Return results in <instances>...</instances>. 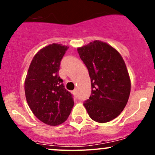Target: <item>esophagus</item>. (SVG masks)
I'll return each instance as SVG.
<instances>
[{"label": "esophagus", "mask_w": 155, "mask_h": 155, "mask_svg": "<svg viewBox=\"0 0 155 155\" xmlns=\"http://www.w3.org/2000/svg\"><path fill=\"white\" fill-rule=\"evenodd\" d=\"M73 95H74L75 97H77V91H76V90H74V91H73Z\"/></svg>", "instance_id": "esophagus-1"}]
</instances>
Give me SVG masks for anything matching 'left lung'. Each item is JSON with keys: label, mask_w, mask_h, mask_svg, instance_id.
<instances>
[{"label": "left lung", "mask_w": 155, "mask_h": 155, "mask_svg": "<svg viewBox=\"0 0 155 155\" xmlns=\"http://www.w3.org/2000/svg\"><path fill=\"white\" fill-rule=\"evenodd\" d=\"M77 51L91 82V96L83 104L87 113L97 122L112 121L124 109L130 93L125 63L117 50L99 40Z\"/></svg>", "instance_id": "8db88e82"}]
</instances>
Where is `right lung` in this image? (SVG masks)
Segmentation results:
<instances>
[{
  "label": "right lung",
  "mask_w": 155,
  "mask_h": 155,
  "mask_svg": "<svg viewBox=\"0 0 155 155\" xmlns=\"http://www.w3.org/2000/svg\"><path fill=\"white\" fill-rule=\"evenodd\" d=\"M68 48L52 43L40 49L30 64L25 82L30 109L39 120L51 126L64 122L74 106L73 95L58 74Z\"/></svg>",
  "instance_id": "add662e5"
}]
</instances>
